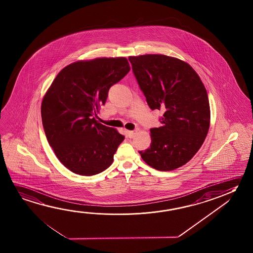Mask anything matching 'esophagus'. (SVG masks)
<instances>
[{"label":"esophagus","mask_w":253,"mask_h":253,"mask_svg":"<svg viewBox=\"0 0 253 253\" xmlns=\"http://www.w3.org/2000/svg\"><path fill=\"white\" fill-rule=\"evenodd\" d=\"M126 133H127V136H128V137H129V138H132V137H134V135H135L136 131H134V130H127Z\"/></svg>","instance_id":"esophagus-1"}]
</instances>
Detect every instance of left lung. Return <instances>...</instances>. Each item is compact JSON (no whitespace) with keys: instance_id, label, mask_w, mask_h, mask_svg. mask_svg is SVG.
I'll return each mask as SVG.
<instances>
[{"instance_id":"left-lung-1","label":"left lung","mask_w":253,"mask_h":253,"mask_svg":"<svg viewBox=\"0 0 253 253\" xmlns=\"http://www.w3.org/2000/svg\"><path fill=\"white\" fill-rule=\"evenodd\" d=\"M141 91L162 126L150 129L151 145L139 151L155 169L170 171L191 161L207 137L210 106L207 90L191 65L164 54L129 56Z\"/></svg>"}]
</instances>
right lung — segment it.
I'll return each instance as SVG.
<instances>
[{
	"label": "right lung",
	"mask_w": 253,
	"mask_h": 253,
	"mask_svg": "<svg viewBox=\"0 0 253 253\" xmlns=\"http://www.w3.org/2000/svg\"><path fill=\"white\" fill-rule=\"evenodd\" d=\"M130 70L125 57L79 61L59 72L42 100V125L62 165L75 174L94 175L114 161L125 136L96 120L109 88Z\"/></svg>",
	"instance_id": "right-lung-1"
}]
</instances>
